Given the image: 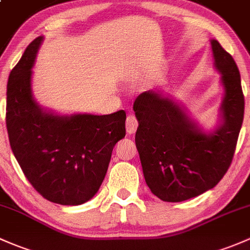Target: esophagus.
Returning a JSON list of instances; mask_svg holds the SVG:
<instances>
[{
  "mask_svg": "<svg viewBox=\"0 0 250 250\" xmlns=\"http://www.w3.org/2000/svg\"><path fill=\"white\" fill-rule=\"evenodd\" d=\"M137 127H138L137 119H136L133 115H128V117L126 118V132H127L128 135H132V133L136 132Z\"/></svg>",
  "mask_w": 250,
  "mask_h": 250,
  "instance_id": "esophagus-1",
  "label": "esophagus"
}]
</instances>
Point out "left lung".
<instances>
[{"label":"left lung","instance_id":"left-lung-1","mask_svg":"<svg viewBox=\"0 0 250 250\" xmlns=\"http://www.w3.org/2000/svg\"><path fill=\"white\" fill-rule=\"evenodd\" d=\"M210 45L223 87L219 122L213 130L206 131L161 90L144 91L133 104L144 179L163 201L182 202L212 189L232 161L244 114L241 76L219 42L210 40Z\"/></svg>","mask_w":250,"mask_h":250}]
</instances>
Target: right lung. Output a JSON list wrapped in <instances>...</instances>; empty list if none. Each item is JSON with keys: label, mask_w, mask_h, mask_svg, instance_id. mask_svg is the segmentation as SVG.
Masks as SVG:
<instances>
[{"label": "right lung", "mask_w": 250, "mask_h": 250, "mask_svg": "<svg viewBox=\"0 0 250 250\" xmlns=\"http://www.w3.org/2000/svg\"><path fill=\"white\" fill-rule=\"evenodd\" d=\"M44 37L25 49L7 84L10 148L25 177L44 199L78 206L96 195L113 148L125 137L126 113L59 114L33 97L32 67Z\"/></svg>", "instance_id": "obj_1"}]
</instances>
